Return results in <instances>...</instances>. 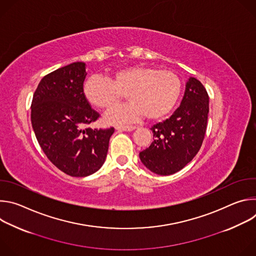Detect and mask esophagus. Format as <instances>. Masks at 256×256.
Wrapping results in <instances>:
<instances>
[{"label": "esophagus", "mask_w": 256, "mask_h": 256, "mask_svg": "<svg viewBox=\"0 0 256 256\" xmlns=\"http://www.w3.org/2000/svg\"><path fill=\"white\" fill-rule=\"evenodd\" d=\"M134 128H136L134 126H116L118 130H126V132H130Z\"/></svg>", "instance_id": "34e87169"}]
</instances>
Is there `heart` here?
Wrapping results in <instances>:
<instances>
[{
  "mask_svg": "<svg viewBox=\"0 0 256 256\" xmlns=\"http://www.w3.org/2000/svg\"><path fill=\"white\" fill-rule=\"evenodd\" d=\"M181 89V80L173 72L130 66L114 72L108 79L97 75L89 77L83 93L92 106L106 110L118 105L126 94L132 102L106 116L108 122L118 124L138 120L144 114L148 120L164 118L176 105Z\"/></svg>",
  "mask_w": 256,
  "mask_h": 256,
  "instance_id": "b5f03b06",
  "label": "heart"
}]
</instances>
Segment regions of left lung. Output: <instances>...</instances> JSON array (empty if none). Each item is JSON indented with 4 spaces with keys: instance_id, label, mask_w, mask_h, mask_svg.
<instances>
[{
    "instance_id": "obj_1",
    "label": "left lung",
    "mask_w": 256,
    "mask_h": 256,
    "mask_svg": "<svg viewBox=\"0 0 256 256\" xmlns=\"http://www.w3.org/2000/svg\"><path fill=\"white\" fill-rule=\"evenodd\" d=\"M208 114V92L198 79L190 78L175 112L170 118L151 128L153 142L149 148L140 152L142 164L160 175H170L181 170L202 147Z\"/></svg>"
}]
</instances>
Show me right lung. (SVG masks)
<instances>
[{
  "label": "right lung",
  "mask_w": 256,
  "mask_h": 256,
  "mask_svg": "<svg viewBox=\"0 0 256 256\" xmlns=\"http://www.w3.org/2000/svg\"><path fill=\"white\" fill-rule=\"evenodd\" d=\"M85 64L77 62L46 75L31 102V124L48 160L64 173L85 177L103 165L114 128H91L100 114L85 99Z\"/></svg>",
  "instance_id": "1"
}]
</instances>
